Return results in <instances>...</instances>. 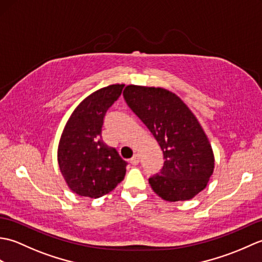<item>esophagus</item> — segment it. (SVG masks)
I'll return each mask as SVG.
<instances>
[{
    "label": "esophagus",
    "mask_w": 262,
    "mask_h": 262,
    "mask_svg": "<svg viewBox=\"0 0 262 262\" xmlns=\"http://www.w3.org/2000/svg\"><path fill=\"white\" fill-rule=\"evenodd\" d=\"M130 163H132L133 165H136V164L140 163V155L135 154L134 157H133V158L130 159Z\"/></svg>",
    "instance_id": "34e87169"
}]
</instances>
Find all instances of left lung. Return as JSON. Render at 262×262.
<instances>
[{"instance_id": "left-lung-1", "label": "left lung", "mask_w": 262, "mask_h": 262, "mask_svg": "<svg viewBox=\"0 0 262 262\" xmlns=\"http://www.w3.org/2000/svg\"><path fill=\"white\" fill-rule=\"evenodd\" d=\"M122 96L163 151L162 170L148 179L153 191L166 202H183L204 190L214 172V153L188 105L162 88L129 84Z\"/></svg>"}]
</instances>
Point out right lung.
<instances>
[{"mask_svg": "<svg viewBox=\"0 0 262 262\" xmlns=\"http://www.w3.org/2000/svg\"><path fill=\"white\" fill-rule=\"evenodd\" d=\"M125 84H111L88 96L74 109L60 136L57 161L66 185L83 197L99 198L124 180L127 162L102 141L104 115Z\"/></svg>", "mask_w": 262, "mask_h": 262, "instance_id": "obj_1", "label": "right lung"}]
</instances>
